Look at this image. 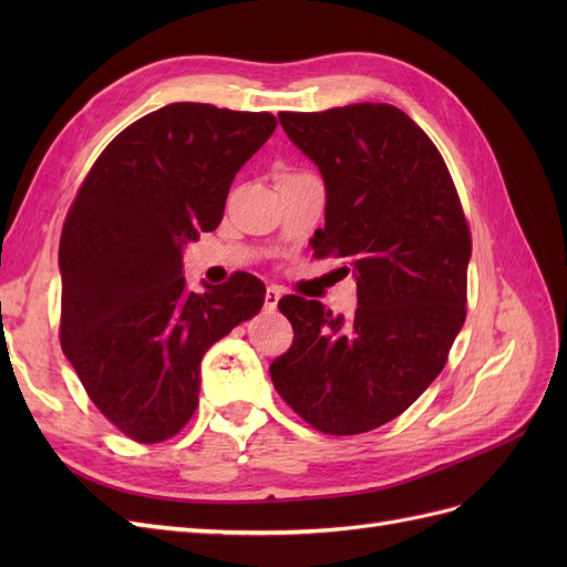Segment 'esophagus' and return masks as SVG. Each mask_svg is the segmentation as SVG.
Segmentation results:
<instances>
[{
  "mask_svg": "<svg viewBox=\"0 0 567 567\" xmlns=\"http://www.w3.org/2000/svg\"><path fill=\"white\" fill-rule=\"evenodd\" d=\"M281 296H284V290H281L279 286H269V288H267V293H265V307H267L269 312L277 310V305H279Z\"/></svg>",
  "mask_w": 567,
  "mask_h": 567,
  "instance_id": "esophagus-1",
  "label": "esophagus"
}]
</instances>
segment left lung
I'll list each match as a JSON object with an SVG mask.
<instances>
[{"instance_id": "8db88e82", "label": "left lung", "mask_w": 567, "mask_h": 567, "mask_svg": "<svg viewBox=\"0 0 567 567\" xmlns=\"http://www.w3.org/2000/svg\"><path fill=\"white\" fill-rule=\"evenodd\" d=\"M279 123L323 177L312 246L350 262L357 312L281 298L296 338L271 383L317 431L359 435L398 419L447 364L466 321L468 221L440 151L404 111L352 104Z\"/></svg>"}]
</instances>
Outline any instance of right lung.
Wrapping results in <instances>:
<instances>
[{
    "label": "right lung",
    "instance_id": "add662e5",
    "mask_svg": "<svg viewBox=\"0 0 567 567\" xmlns=\"http://www.w3.org/2000/svg\"><path fill=\"white\" fill-rule=\"evenodd\" d=\"M274 130L271 113L163 106L115 136L68 210L61 348L96 409L136 442L182 431L203 354L262 310L265 284L246 271L188 290L182 250L217 229L236 173Z\"/></svg>",
    "mask_w": 567,
    "mask_h": 567
}]
</instances>
